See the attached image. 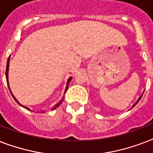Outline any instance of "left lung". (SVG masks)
<instances>
[{
    "label": "left lung",
    "instance_id": "left-lung-1",
    "mask_svg": "<svg viewBox=\"0 0 153 153\" xmlns=\"http://www.w3.org/2000/svg\"><path fill=\"white\" fill-rule=\"evenodd\" d=\"M142 95H143V94H141V95H140V97H139V98H138V100H137V102H135V103H134V104H133V106H132V108H133V107L135 106L137 104V103H138V102H139V101H140V98H141V97H142Z\"/></svg>",
    "mask_w": 153,
    "mask_h": 153
}]
</instances>
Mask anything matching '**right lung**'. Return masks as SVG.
Segmentation results:
<instances>
[{"label": "right lung", "mask_w": 153, "mask_h": 153, "mask_svg": "<svg viewBox=\"0 0 153 153\" xmlns=\"http://www.w3.org/2000/svg\"><path fill=\"white\" fill-rule=\"evenodd\" d=\"M9 62H10V55H9V57H8V61H7V66H6V72H5L6 80H7V84H8V86H9V85H8V68H9ZM71 79H72V77H70L69 79H68V80H67V86H66V88H65L64 94L66 93V92H67V89H68V86H69L70 82H71ZM8 89H9V91H10L11 94H12V96H13V98H14V100H15L16 102H17L18 104L20 105V106L24 107V108H25V109H27V110H30V111H32V110H31V109H30L29 108H28V107H26V106H25V105H23L20 104V102H18V101H17V99H16V98L15 97H14V95H13V93H12V91H11V90H10V87H8ZM63 98H62V99H61V100L59 101V102H58L57 104H55V105H54V107H53V108H52V110H54V109H56V108H57L58 106H59L60 104H61V103H62V101H63ZM43 113H44V111H43Z\"/></svg>", "instance_id": "1"}]
</instances>
